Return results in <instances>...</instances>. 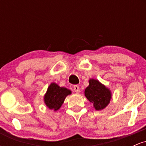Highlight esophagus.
Returning <instances> with one entry per match:
<instances>
[{"mask_svg": "<svg viewBox=\"0 0 146 146\" xmlns=\"http://www.w3.org/2000/svg\"><path fill=\"white\" fill-rule=\"evenodd\" d=\"M73 90H74V91L77 93H79L80 92V87H79L78 85H75V86H73Z\"/></svg>", "mask_w": 146, "mask_h": 146, "instance_id": "obj_1", "label": "esophagus"}]
</instances>
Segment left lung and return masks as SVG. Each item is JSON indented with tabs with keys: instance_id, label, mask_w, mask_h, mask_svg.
<instances>
[{
	"instance_id": "8db88e82",
	"label": "left lung",
	"mask_w": 146,
	"mask_h": 146,
	"mask_svg": "<svg viewBox=\"0 0 146 146\" xmlns=\"http://www.w3.org/2000/svg\"><path fill=\"white\" fill-rule=\"evenodd\" d=\"M89 85L84 90L85 97L93 104L96 110L104 109L112 99V93L108 87L96 79L90 78Z\"/></svg>"
}]
</instances>
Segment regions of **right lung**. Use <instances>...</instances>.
Returning a JSON list of instances; mask_svg holds the SVG:
<instances>
[{"label": "right lung", "mask_w": 146, "mask_h": 146, "mask_svg": "<svg viewBox=\"0 0 146 146\" xmlns=\"http://www.w3.org/2000/svg\"><path fill=\"white\" fill-rule=\"evenodd\" d=\"M71 93V90L65 87H60L58 84L52 82L44 95L45 105L50 110L57 111L63 104L65 98Z\"/></svg>", "instance_id": "add662e5"}]
</instances>
